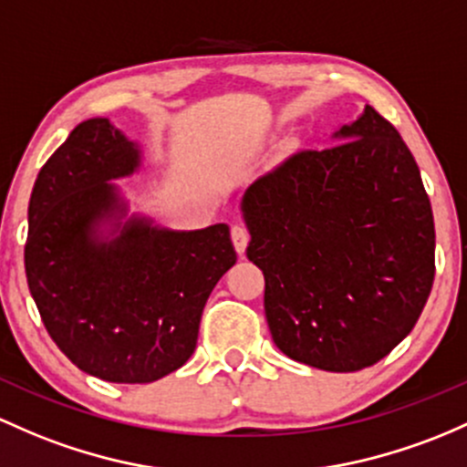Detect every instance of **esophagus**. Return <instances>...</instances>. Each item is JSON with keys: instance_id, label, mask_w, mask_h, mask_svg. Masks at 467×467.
I'll return each instance as SVG.
<instances>
[{"instance_id": "esophagus-1", "label": "esophagus", "mask_w": 467, "mask_h": 467, "mask_svg": "<svg viewBox=\"0 0 467 467\" xmlns=\"http://www.w3.org/2000/svg\"><path fill=\"white\" fill-rule=\"evenodd\" d=\"M230 237H233V245H234V250H237L239 254H244V253H245V248H248V242H250L248 230H245L244 225L234 223L233 228H230Z\"/></svg>"}]
</instances>
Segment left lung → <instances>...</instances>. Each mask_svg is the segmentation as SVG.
Listing matches in <instances>:
<instances>
[{
    "label": "left lung",
    "instance_id": "obj_1",
    "mask_svg": "<svg viewBox=\"0 0 467 467\" xmlns=\"http://www.w3.org/2000/svg\"><path fill=\"white\" fill-rule=\"evenodd\" d=\"M326 150H299L244 194L245 254L281 352L327 372L375 366L410 335L434 281L421 172L372 106Z\"/></svg>",
    "mask_w": 467,
    "mask_h": 467
}]
</instances>
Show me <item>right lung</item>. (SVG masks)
<instances>
[{"label": "right lung", "instance_id": "obj_1", "mask_svg": "<svg viewBox=\"0 0 467 467\" xmlns=\"http://www.w3.org/2000/svg\"><path fill=\"white\" fill-rule=\"evenodd\" d=\"M140 148L104 117L81 121L39 171L28 203L26 279L50 339L110 383L171 375L197 346L203 306L237 261L225 223L157 228L126 217L110 179Z\"/></svg>", "mask_w": 467, "mask_h": 467}]
</instances>
